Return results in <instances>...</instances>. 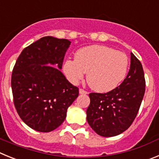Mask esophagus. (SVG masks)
I'll return each instance as SVG.
<instances>
[{
  "label": "esophagus",
  "instance_id": "obj_1",
  "mask_svg": "<svg viewBox=\"0 0 159 159\" xmlns=\"http://www.w3.org/2000/svg\"><path fill=\"white\" fill-rule=\"evenodd\" d=\"M79 93L80 94H87V93H88V92H87V91H85V90L83 89H80Z\"/></svg>",
  "mask_w": 159,
  "mask_h": 159
}]
</instances>
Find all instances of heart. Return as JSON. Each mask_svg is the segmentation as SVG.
Segmentation results:
<instances>
[{"label": "heart", "mask_w": 159, "mask_h": 159, "mask_svg": "<svg viewBox=\"0 0 159 159\" xmlns=\"http://www.w3.org/2000/svg\"><path fill=\"white\" fill-rule=\"evenodd\" d=\"M128 58L121 52L103 45L81 48L75 59L64 62L63 70L68 79L78 84L87 72V81L97 92L115 89L124 80L128 70Z\"/></svg>", "instance_id": "heart-1"}]
</instances>
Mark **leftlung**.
Listing matches in <instances>:
<instances>
[{"mask_svg": "<svg viewBox=\"0 0 159 159\" xmlns=\"http://www.w3.org/2000/svg\"><path fill=\"white\" fill-rule=\"evenodd\" d=\"M142 64L131 53V66L120 85L106 93H89L88 124L101 136H116L128 129L138 114L145 93Z\"/></svg>", "mask_w": 159, "mask_h": 159, "instance_id": "1", "label": "left lung"}]
</instances>
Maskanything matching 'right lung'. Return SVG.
<instances>
[{
    "mask_svg": "<svg viewBox=\"0 0 159 159\" xmlns=\"http://www.w3.org/2000/svg\"><path fill=\"white\" fill-rule=\"evenodd\" d=\"M70 43L43 37L24 48L14 66L11 80L14 105L21 120L37 131L50 132L59 127L78 97V87L60 71Z\"/></svg>",
    "mask_w": 159,
    "mask_h": 159,
    "instance_id": "right-lung-1",
    "label": "right lung"
}]
</instances>
